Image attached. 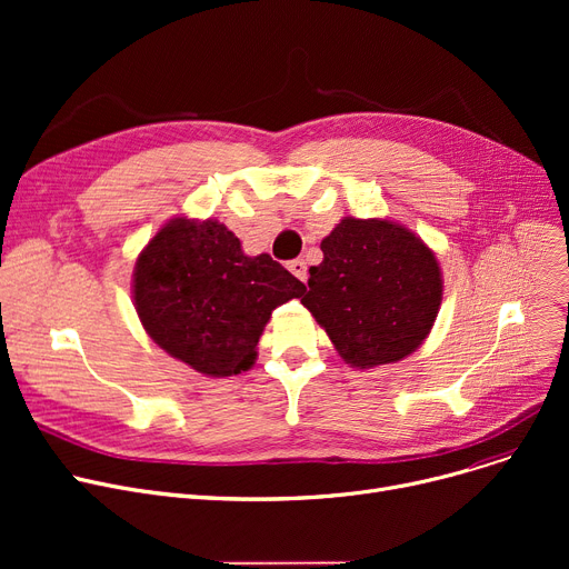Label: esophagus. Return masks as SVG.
<instances>
[{"mask_svg": "<svg viewBox=\"0 0 569 569\" xmlns=\"http://www.w3.org/2000/svg\"><path fill=\"white\" fill-rule=\"evenodd\" d=\"M288 269L290 272L300 279V281H307V262L302 260V258H295V260H290L288 262Z\"/></svg>", "mask_w": 569, "mask_h": 569, "instance_id": "obj_1", "label": "esophagus"}]
</instances>
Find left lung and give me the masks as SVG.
I'll use <instances>...</instances> for the list:
<instances>
[{
	"mask_svg": "<svg viewBox=\"0 0 569 569\" xmlns=\"http://www.w3.org/2000/svg\"><path fill=\"white\" fill-rule=\"evenodd\" d=\"M320 249L302 305L346 365H392L422 346L440 309L442 274L420 237L387 219L346 217Z\"/></svg>",
	"mask_w": 569,
	"mask_h": 569,
	"instance_id": "obj_1",
	"label": "left lung"
}]
</instances>
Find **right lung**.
Segmentation results:
<instances>
[{
	"instance_id": "1",
	"label": "right lung",
	"mask_w": 569,
	"mask_h": 569,
	"mask_svg": "<svg viewBox=\"0 0 569 569\" xmlns=\"http://www.w3.org/2000/svg\"><path fill=\"white\" fill-rule=\"evenodd\" d=\"M305 290L272 256H247L217 219L168 221L133 269L144 332L174 360L212 378L251 369L269 316Z\"/></svg>"
}]
</instances>
